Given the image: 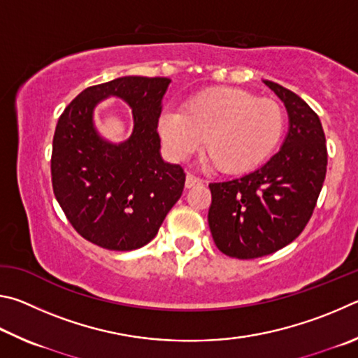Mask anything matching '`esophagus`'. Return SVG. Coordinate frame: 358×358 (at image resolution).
<instances>
[{
	"instance_id": "1",
	"label": "esophagus",
	"mask_w": 358,
	"mask_h": 358,
	"mask_svg": "<svg viewBox=\"0 0 358 358\" xmlns=\"http://www.w3.org/2000/svg\"><path fill=\"white\" fill-rule=\"evenodd\" d=\"M201 184H203L201 179H198V178H195V176H192V174H187V178H185V189H193V187L201 185Z\"/></svg>"
}]
</instances>
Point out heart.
Instances as JSON below:
<instances>
[{
  "instance_id": "1",
  "label": "heart",
  "mask_w": 358,
  "mask_h": 358,
  "mask_svg": "<svg viewBox=\"0 0 358 358\" xmlns=\"http://www.w3.org/2000/svg\"><path fill=\"white\" fill-rule=\"evenodd\" d=\"M159 134L168 155L184 162L201 148L206 163L223 173L253 171L271 157L285 134L283 108L239 87H215L187 99L180 113L165 111Z\"/></svg>"
}]
</instances>
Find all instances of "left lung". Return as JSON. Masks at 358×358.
Here are the masks:
<instances>
[{"mask_svg": "<svg viewBox=\"0 0 358 358\" xmlns=\"http://www.w3.org/2000/svg\"><path fill=\"white\" fill-rule=\"evenodd\" d=\"M285 103L289 129L266 165L227 182L209 184V228L217 248L237 259L275 253L297 239L316 208L327 146L319 116L297 94L264 80Z\"/></svg>", "mask_w": 358, "mask_h": 358, "instance_id": "8db88e82", "label": "left lung"}]
</instances>
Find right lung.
I'll return each instance as SVG.
<instances>
[{
    "label": "right lung",
    "instance_id": "add662e5",
    "mask_svg": "<svg viewBox=\"0 0 358 358\" xmlns=\"http://www.w3.org/2000/svg\"><path fill=\"white\" fill-rule=\"evenodd\" d=\"M171 80L121 77L86 87L56 124L52 152L55 196L75 231L96 245L130 252L159 233L182 195L185 173L163 162L157 124ZM122 98L134 130L116 145L93 127V108L103 98Z\"/></svg>",
    "mask_w": 358,
    "mask_h": 358
}]
</instances>
